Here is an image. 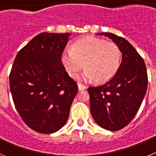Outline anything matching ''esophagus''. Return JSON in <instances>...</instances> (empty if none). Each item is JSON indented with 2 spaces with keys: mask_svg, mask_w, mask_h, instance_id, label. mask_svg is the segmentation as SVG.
<instances>
[{
  "mask_svg": "<svg viewBox=\"0 0 156 156\" xmlns=\"http://www.w3.org/2000/svg\"><path fill=\"white\" fill-rule=\"evenodd\" d=\"M86 88H87V87L85 86V85L81 84V83H78V89H79V90H85Z\"/></svg>",
  "mask_w": 156,
  "mask_h": 156,
  "instance_id": "esophagus-1",
  "label": "esophagus"
}]
</instances>
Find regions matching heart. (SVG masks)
I'll list each match as a JSON object with an SVG mask.
<instances>
[{
  "label": "heart",
  "mask_w": 156,
  "mask_h": 156,
  "mask_svg": "<svg viewBox=\"0 0 156 156\" xmlns=\"http://www.w3.org/2000/svg\"><path fill=\"white\" fill-rule=\"evenodd\" d=\"M120 62L121 51L116 44L91 37L78 40L72 51L66 50L61 55L62 64L70 76L76 77L84 65L83 80L98 83L111 80L119 69Z\"/></svg>",
  "instance_id": "1"
}]
</instances>
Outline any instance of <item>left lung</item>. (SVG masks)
<instances>
[{
	"instance_id": "left-lung-1",
	"label": "left lung",
	"mask_w": 156,
	"mask_h": 156,
	"mask_svg": "<svg viewBox=\"0 0 156 156\" xmlns=\"http://www.w3.org/2000/svg\"><path fill=\"white\" fill-rule=\"evenodd\" d=\"M112 40L122 52L118 71L109 81L90 87V112L101 127L116 131L128 125L137 114L148 87L144 62L126 39L111 33H101Z\"/></svg>"
}]
</instances>
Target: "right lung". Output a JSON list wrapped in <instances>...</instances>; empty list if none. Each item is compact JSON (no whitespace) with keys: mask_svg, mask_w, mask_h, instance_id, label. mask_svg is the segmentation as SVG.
<instances>
[{"mask_svg":"<svg viewBox=\"0 0 156 156\" xmlns=\"http://www.w3.org/2000/svg\"><path fill=\"white\" fill-rule=\"evenodd\" d=\"M71 34L42 33L19 51L10 76L14 104L24 122L41 133H52L67 122L77 94L61 55Z\"/></svg>","mask_w":156,"mask_h":156,"instance_id":"1","label":"right lung"}]
</instances>
